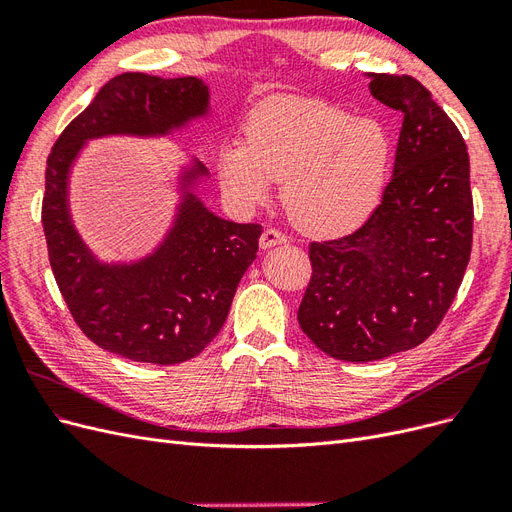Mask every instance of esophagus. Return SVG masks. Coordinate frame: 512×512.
<instances>
[{"instance_id":"esophagus-1","label":"esophagus","mask_w":512,"mask_h":512,"mask_svg":"<svg viewBox=\"0 0 512 512\" xmlns=\"http://www.w3.org/2000/svg\"><path fill=\"white\" fill-rule=\"evenodd\" d=\"M282 243H288V237L284 235V232L275 230V228H267L265 232H262V237H260V247H262V250H269V247L282 245Z\"/></svg>"}]
</instances>
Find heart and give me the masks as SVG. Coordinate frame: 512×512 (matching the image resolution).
<instances>
[{"label":"heart","instance_id":"1","mask_svg":"<svg viewBox=\"0 0 512 512\" xmlns=\"http://www.w3.org/2000/svg\"><path fill=\"white\" fill-rule=\"evenodd\" d=\"M247 141H226L215 158L222 194L239 211L267 203L277 181L290 220L316 237L359 226L376 209L393 145L376 119L307 98L277 96L245 123Z\"/></svg>","mask_w":512,"mask_h":512}]
</instances>
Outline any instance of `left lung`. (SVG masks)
Instances as JSON below:
<instances>
[{"label": "left lung", "instance_id": "1", "mask_svg": "<svg viewBox=\"0 0 512 512\" xmlns=\"http://www.w3.org/2000/svg\"><path fill=\"white\" fill-rule=\"evenodd\" d=\"M371 96L404 113L382 203L350 235L309 245L299 324L333 359L367 363L438 329L472 252L468 147L412 76L367 74Z\"/></svg>", "mask_w": 512, "mask_h": 512}]
</instances>
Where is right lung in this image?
Segmentation results:
<instances>
[{
  "label": "right lung",
  "mask_w": 512,
  "mask_h": 512,
  "mask_svg": "<svg viewBox=\"0 0 512 512\" xmlns=\"http://www.w3.org/2000/svg\"><path fill=\"white\" fill-rule=\"evenodd\" d=\"M209 115L211 94L198 76L126 72L98 91L46 160L42 226L61 297L91 342L123 359L175 365L203 352L224 327L262 228L209 211L196 194L209 170L192 158L179 170V203L162 241L136 260L104 262L72 222L74 162L96 138L173 136Z\"/></svg>",
  "instance_id": "add662e5"
}]
</instances>
